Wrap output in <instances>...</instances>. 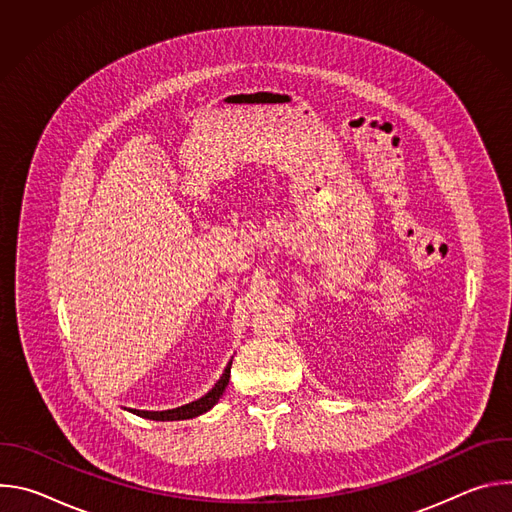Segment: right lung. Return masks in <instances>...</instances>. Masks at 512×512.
<instances>
[{
    "instance_id": "add662e5",
    "label": "right lung",
    "mask_w": 512,
    "mask_h": 512,
    "mask_svg": "<svg viewBox=\"0 0 512 512\" xmlns=\"http://www.w3.org/2000/svg\"><path fill=\"white\" fill-rule=\"evenodd\" d=\"M231 364H233V358L231 362L227 364V369L223 373V377L216 381V385L204 395L200 397L198 401H192L188 405H182V407H176V409H168V411H139V409H131V413L139 415V417H145V419H154V421H180V419H192L204 411H208L212 405L218 403V399H221V395L225 393L227 385H229V379H231Z\"/></svg>"
}]
</instances>
